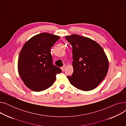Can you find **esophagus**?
<instances>
[{
	"label": "esophagus",
	"instance_id": "esophagus-1",
	"mask_svg": "<svg viewBox=\"0 0 126 126\" xmlns=\"http://www.w3.org/2000/svg\"><path fill=\"white\" fill-rule=\"evenodd\" d=\"M65 67H66L65 66V65H64L63 66H62V67H61V70H62V71H63L65 70Z\"/></svg>",
	"mask_w": 126,
	"mask_h": 126
}]
</instances>
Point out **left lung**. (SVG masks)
<instances>
[{"instance_id":"1","label":"left lung","mask_w":126,"mask_h":126,"mask_svg":"<svg viewBox=\"0 0 126 126\" xmlns=\"http://www.w3.org/2000/svg\"><path fill=\"white\" fill-rule=\"evenodd\" d=\"M72 47L70 84L83 91L95 88L106 76L109 68L107 57L101 45L89 38L76 34L65 36Z\"/></svg>"}]
</instances>
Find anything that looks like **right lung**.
<instances>
[{
  "label": "right lung",
  "instance_id": "1",
  "mask_svg": "<svg viewBox=\"0 0 126 126\" xmlns=\"http://www.w3.org/2000/svg\"><path fill=\"white\" fill-rule=\"evenodd\" d=\"M60 38L57 35L42 32L26 41L19 54L18 73L29 88L41 91L48 88L61 69L53 65L50 48Z\"/></svg>",
  "mask_w": 126,
  "mask_h": 126
}]
</instances>
